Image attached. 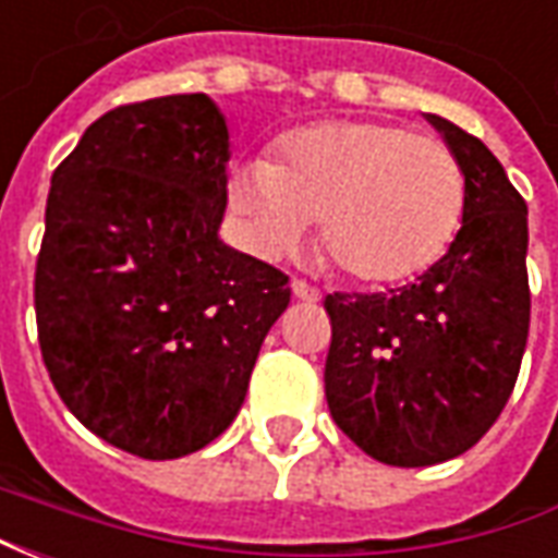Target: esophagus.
<instances>
[{"instance_id":"34e87169","label":"esophagus","mask_w":558,"mask_h":558,"mask_svg":"<svg viewBox=\"0 0 558 558\" xmlns=\"http://www.w3.org/2000/svg\"><path fill=\"white\" fill-rule=\"evenodd\" d=\"M292 295H295L299 302H319V290H316L314 283H307V280L302 278L292 280Z\"/></svg>"}]
</instances>
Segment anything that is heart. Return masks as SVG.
Listing matches in <instances>:
<instances>
[{"label": "heart", "mask_w": 558, "mask_h": 558, "mask_svg": "<svg viewBox=\"0 0 558 558\" xmlns=\"http://www.w3.org/2000/svg\"><path fill=\"white\" fill-rule=\"evenodd\" d=\"M239 230L263 256L319 244L347 278L403 283L454 242L466 179L439 140L391 122H319L280 143L275 163L247 160L230 179Z\"/></svg>", "instance_id": "b5f03b06"}]
</instances>
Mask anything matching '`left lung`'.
<instances>
[{
    "instance_id": "1",
    "label": "left lung",
    "mask_w": 558,
    "mask_h": 558,
    "mask_svg": "<svg viewBox=\"0 0 558 558\" xmlns=\"http://www.w3.org/2000/svg\"><path fill=\"white\" fill-rule=\"evenodd\" d=\"M427 119L466 179L457 239L407 287L323 302L331 418L388 466H433L478 442L514 391L529 338L526 199L478 137Z\"/></svg>"
}]
</instances>
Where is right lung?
Listing matches in <instances>:
<instances>
[{
    "label": "right lung",
    "instance_id": "right-lung-1",
    "mask_svg": "<svg viewBox=\"0 0 558 558\" xmlns=\"http://www.w3.org/2000/svg\"><path fill=\"white\" fill-rule=\"evenodd\" d=\"M230 131L206 95L125 104L53 172L35 266L47 374L83 427L143 460L239 415L290 278L218 239Z\"/></svg>",
    "mask_w": 558,
    "mask_h": 558
}]
</instances>
